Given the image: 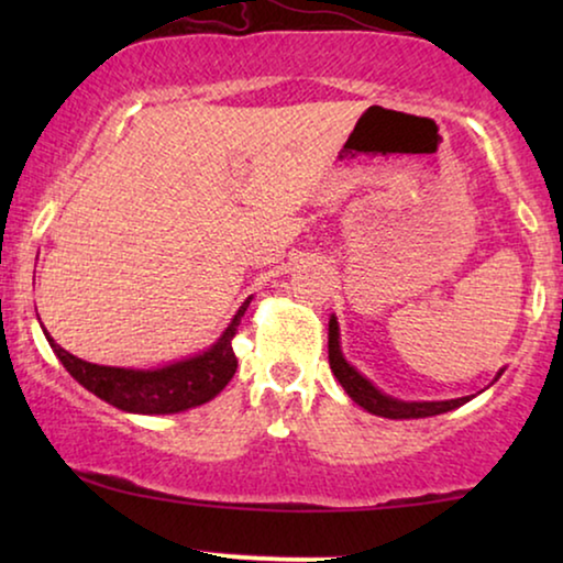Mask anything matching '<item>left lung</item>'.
<instances>
[{
  "instance_id": "left-lung-1",
  "label": "left lung",
  "mask_w": 563,
  "mask_h": 563,
  "mask_svg": "<svg viewBox=\"0 0 563 563\" xmlns=\"http://www.w3.org/2000/svg\"><path fill=\"white\" fill-rule=\"evenodd\" d=\"M341 333H338V320L335 314L328 322V358L330 368H333L335 379L341 382L353 402L364 407L366 412L379 415V418H391V420H410V418H430V415H441L449 410H456V407L466 405L472 397H459V399H443V402H402V399H395L384 395L382 389H376L366 376H361L356 368H353L349 361L343 358L341 353ZM499 376V374H497Z\"/></svg>"
}]
</instances>
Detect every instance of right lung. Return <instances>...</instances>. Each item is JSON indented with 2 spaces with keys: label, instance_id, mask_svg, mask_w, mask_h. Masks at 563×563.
Listing matches in <instances>:
<instances>
[{
  "label": "right lung",
  "instance_id": "add662e5",
  "mask_svg": "<svg viewBox=\"0 0 563 563\" xmlns=\"http://www.w3.org/2000/svg\"><path fill=\"white\" fill-rule=\"evenodd\" d=\"M249 305L251 297L241 305V310L230 320V325L218 338V343H212L210 349L197 353V356L174 361V364L161 368H120L89 364V361L76 358L74 353L60 349L48 333H45V338H48L51 349L60 358V364L66 366V372L84 389H89L91 395H97L99 399L125 412L172 415L210 402L233 379L238 368L233 338Z\"/></svg>",
  "mask_w": 563,
  "mask_h": 563
}]
</instances>
